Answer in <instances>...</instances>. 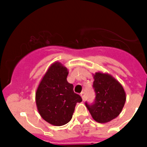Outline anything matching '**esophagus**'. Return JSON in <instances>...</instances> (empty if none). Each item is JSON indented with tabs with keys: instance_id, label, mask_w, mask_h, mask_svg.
<instances>
[{
	"instance_id": "34e87169",
	"label": "esophagus",
	"mask_w": 147,
	"mask_h": 147,
	"mask_svg": "<svg viewBox=\"0 0 147 147\" xmlns=\"http://www.w3.org/2000/svg\"><path fill=\"white\" fill-rule=\"evenodd\" d=\"M80 95H81V97H82V100H85V92H82V93H81L80 94Z\"/></svg>"
}]
</instances>
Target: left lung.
<instances>
[{
	"label": "left lung",
	"instance_id": "left-lung-1",
	"mask_svg": "<svg viewBox=\"0 0 147 147\" xmlns=\"http://www.w3.org/2000/svg\"><path fill=\"white\" fill-rule=\"evenodd\" d=\"M93 88L95 92L94 103L85 106L94 121L107 123L116 118L123 109L126 94L123 86L109 74L96 72L94 75Z\"/></svg>",
	"mask_w": 147,
	"mask_h": 147
}]
</instances>
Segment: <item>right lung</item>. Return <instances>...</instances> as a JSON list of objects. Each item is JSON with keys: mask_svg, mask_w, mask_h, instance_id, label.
Masks as SVG:
<instances>
[{"mask_svg": "<svg viewBox=\"0 0 147 147\" xmlns=\"http://www.w3.org/2000/svg\"><path fill=\"white\" fill-rule=\"evenodd\" d=\"M69 71L60 62L51 65L36 92V103L40 116L54 126H62L72 117L77 103L82 99L67 82Z\"/></svg>", "mask_w": 147, "mask_h": 147, "instance_id": "obj_1", "label": "right lung"}]
</instances>
